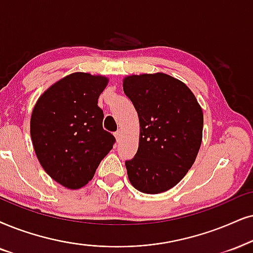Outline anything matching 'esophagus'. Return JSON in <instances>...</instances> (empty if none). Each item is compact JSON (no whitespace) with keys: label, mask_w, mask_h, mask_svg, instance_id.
Returning <instances> with one entry per match:
<instances>
[{"label":"esophagus","mask_w":253,"mask_h":253,"mask_svg":"<svg viewBox=\"0 0 253 253\" xmlns=\"http://www.w3.org/2000/svg\"><path fill=\"white\" fill-rule=\"evenodd\" d=\"M114 136H116L117 141H120L121 136H123V133H121V130H117V132L114 133Z\"/></svg>","instance_id":"obj_1"}]
</instances>
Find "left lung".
<instances>
[{"label":"left lung","instance_id":"1","mask_svg":"<svg viewBox=\"0 0 253 253\" xmlns=\"http://www.w3.org/2000/svg\"><path fill=\"white\" fill-rule=\"evenodd\" d=\"M123 86L140 123L139 148L125 162L128 180L141 193H164L185 176L196 160L202 143V108L184 83L162 72L127 76Z\"/></svg>","mask_w":253,"mask_h":253}]
</instances>
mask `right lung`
<instances>
[{"mask_svg":"<svg viewBox=\"0 0 253 253\" xmlns=\"http://www.w3.org/2000/svg\"><path fill=\"white\" fill-rule=\"evenodd\" d=\"M108 84L104 76L75 72L38 98L30 119L35 153L46 174L69 189L94 176L116 139L103 128L98 98Z\"/></svg>","mask_w":253,"mask_h":253,"instance_id":"add662e5","label":"right lung"}]
</instances>
